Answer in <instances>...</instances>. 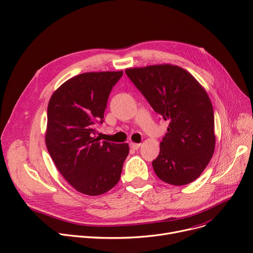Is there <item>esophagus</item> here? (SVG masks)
<instances>
[{
	"instance_id": "obj_1",
	"label": "esophagus",
	"mask_w": 253,
	"mask_h": 253,
	"mask_svg": "<svg viewBox=\"0 0 253 253\" xmlns=\"http://www.w3.org/2000/svg\"><path fill=\"white\" fill-rule=\"evenodd\" d=\"M129 146H130V148L131 149H133V150H138L139 148H140V146H141V144L140 143H129Z\"/></svg>"
}]
</instances>
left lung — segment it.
<instances>
[{"label": "left lung", "instance_id": "8db88e82", "mask_svg": "<svg viewBox=\"0 0 253 253\" xmlns=\"http://www.w3.org/2000/svg\"><path fill=\"white\" fill-rule=\"evenodd\" d=\"M126 76L156 113L169 123L152 166L159 179L174 186L195 181L215 147L211 99L198 81L171 64L127 68Z\"/></svg>", "mask_w": 253, "mask_h": 253}]
</instances>
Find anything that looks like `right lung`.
Segmentation results:
<instances>
[{"mask_svg": "<svg viewBox=\"0 0 253 253\" xmlns=\"http://www.w3.org/2000/svg\"><path fill=\"white\" fill-rule=\"evenodd\" d=\"M124 71L85 72L66 81L48 104L44 141L57 169L80 193L101 195L121 179L128 144L95 137L109 94Z\"/></svg>", "mask_w": 253, "mask_h": 253, "instance_id": "add662e5", "label": "right lung"}]
</instances>
